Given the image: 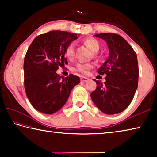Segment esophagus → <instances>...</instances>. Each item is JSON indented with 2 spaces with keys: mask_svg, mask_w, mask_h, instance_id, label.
I'll return each mask as SVG.
<instances>
[{
  "mask_svg": "<svg viewBox=\"0 0 157 157\" xmlns=\"http://www.w3.org/2000/svg\"><path fill=\"white\" fill-rule=\"evenodd\" d=\"M80 79H81V81H82V82H88L89 79V78H86V77L82 76L81 78H80Z\"/></svg>",
  "mask_w": 157,
  "mask_h": 157,
  "instance_id": "obj_1",
  "label": "esophagus"
}]
</instances>
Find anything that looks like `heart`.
I'll list each match as a JSON object with an SVG mask.
<instances>
[{
    "instance_id": "heart-1",
    "label": "heart",
    "mask_w": 157,
    "mask_h": 157,
    "mask_svg": "<svg viewBox=\"0 0 157 157\" xmlns=\"http://www.w3.org/2000/svg\"><path fill=\"white\" fill-rule=\"evenodd\" d=\"M84 44L94 52H97L100 48V45L97 40L94 38H88L84 41ZM75 45L73 43L70 44L66 48L65 51V55L67 58L71 59L74 56V52H75ZM92 68V65L90 63H79L76 66L75 70L80 72L83 74H87L89 70Z\"/></svg>"
}]
</instances>
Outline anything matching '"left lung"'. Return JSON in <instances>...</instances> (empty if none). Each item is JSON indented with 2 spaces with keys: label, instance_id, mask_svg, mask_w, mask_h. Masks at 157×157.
<instances>
[{
  "label": "left lung",
  "instance_id": "1",
  "mask_svg": "<svg viewBox=\"0 0 157 157\" xmlns=\"http://www.w3.org/2000/svg\"><path fill=\"white\" fill-rule=\"evenodd\" d=\"M107 42L109 57L98 68L106 81L94 79L97 87L91 94L95 105L106 114L123 111L131 103L138 88L139 64L136 52L125 39L114 33L94 35Z\"/></svg>",
  "mask_w": 157,
  "mask_h": 157
}]
</instances>
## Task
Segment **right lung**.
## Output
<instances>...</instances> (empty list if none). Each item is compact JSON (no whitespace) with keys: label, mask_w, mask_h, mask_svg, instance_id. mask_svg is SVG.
<instances>
[{"label":"right lung","mask_w":157,"mask_h":157,"mask_svg":"<svg viewBox=\"0 0 157 157\" xmlns=\"http://www.w3.org/2000/svg\"><path fill=\"white\" fill-rule=\"evenodd\" d=\"M78 34L52 30L41 34L32 42L24 59V86L33 107L40 112L52 114L62 108L71 90L78 84V76L63 78L56 71L67 62L66 48Z\"/></svg>","instance_id":"add662e5"}]
</instances>
